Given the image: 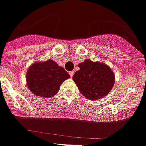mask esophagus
I'll list each match as a JSON object with an SVG mask.
<instances>
[{"label": "esophagus", "mask_w": 146, "mask_h": 146, "mask_svg": "<svg viewBox=\"0 0 146 146\" xmlns=\"http://www.w3.org/2000/svg\"><path fill=\"white\" fill-rule=\"evenodd\" d=\"M69 74H70V77H73V74H74V71H70L69 72Z\"/></svg>", "instance_id": "34e87169"}]
</instances>
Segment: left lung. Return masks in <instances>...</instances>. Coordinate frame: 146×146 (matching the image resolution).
Listing matches in <instances>:
<instances>
[{
  "instance_id": "obj_1",
  "label": "left lung",
  "mask_w": 146,
  "mask_h": 146,
  "mask_svg": "<svg viewBox=\"0 0 146 146\" xmlns=\"http://www.w3.org/2000/svg\"><path fill=\"white\" fill-rule=\"evenodd\" d=\"M80 70L73 76L79 91L88 100H98L112 90L115 76L111 68L103 63L86 59L79 63Z\"/></svg>"
}]
</instances>
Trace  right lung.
I'll use <instances>...</instances> for the list:
<instances>
[{
  "label": "right lung",
  "mask_w": 146,
  "mask_h": 146,
  "mask_svg": "<svg viewBox=\"0 0 146 146\" xmlns=\"http://www.w3.org/2000/svg\"><path fill=\"white\" fill-rule=\"evenodd\" d=\"M70 77L68 72L53 60L35 62L27 70V86L34 95L51 98L59 91L60 84Z\"/></svg>",
  "instance_id": "obj_1"
}]
</instances>
